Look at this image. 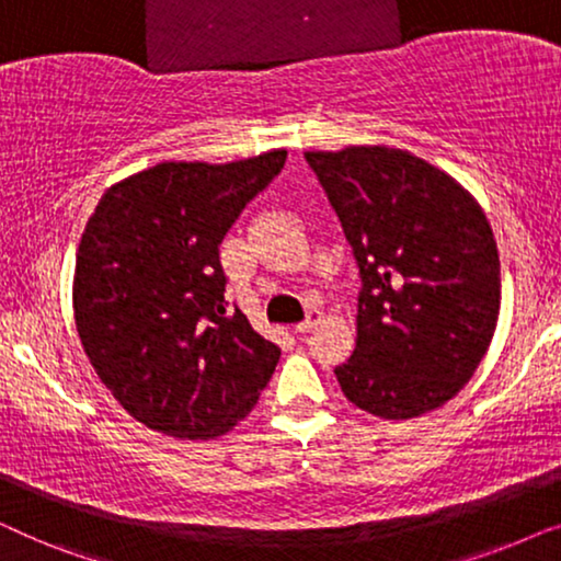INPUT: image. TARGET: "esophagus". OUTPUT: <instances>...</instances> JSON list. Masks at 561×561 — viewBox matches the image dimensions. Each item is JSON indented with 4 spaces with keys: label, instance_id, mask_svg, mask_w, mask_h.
<instances>
[{
    "label": "esophagus",
    "instance_id": "34e87169",
    "mask_svg": "<svg viewBox=\"0 0 561 561\" xmlns=\"http://www.w3.org/2000/svg\"><path fill=\"white\" fill-rule=\"evenodd\" d=\"M321 319H324V313H321L319 309H311L309 313H306L304 321H298L296 324V332H309V329H313L317 324H321Z\"/></svg>",
    "mask_w": 561,
    "mask_h": 561
}]
</instances>
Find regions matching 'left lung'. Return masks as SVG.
I'll return each instance as SVG.
<instances>
[{
    "label": "left lung",
    "mask_w": 561,
    "mask_h": 561,
    "mask_svg": "<svg viewBox=\"0 0 561 561\" xmlns=\"http://www.w3.org/2000/svg\"><path fill=\"white\" fill-rule=\"evenodd\" d=\"M306 160L342 221L359 280L357 342L342 393L380 419H413L478 370L501 313V260L485 211L409 150L357 145Z\"/></svg>",
    "instance_id": "obj_1"
}]
</instances>
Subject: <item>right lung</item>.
<instances>
[{
    "instance_id": "obj_1",
    "label": "right lung",
    "mask_w": 561,
    "mask_h": 561,
    "mask_svg": "<svg viewBox=\"0 0 561 561\" xmlns=\"http://www.w3.org/2000/svg\"><path fill=\"white\" fill-rule=\"evenodd\" d=\"M158 163L114 183L83 229L73 319L122 409L152 432L214 439L255 409L278 344L227 311L219 244L286 163Z\"/></svg>"
}]
</instances>
